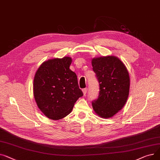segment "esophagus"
<instances>
[{"instance_id": "1", "label": "esophagus", "mask_w": 160, "mask_h": 160, "mask_svg": "<svg viewBox=\"0 0 160 160\" xmlns=\"http://www.w3.org/2000/svg\"><path fill=\"white\" fill-rule=\"evenodd\" d=\"M82 92H83V94L85 95L87 92V88H83L82 89Z\"/></svg>"}]
</instances>
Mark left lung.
Returning a JSON list of instances; mask_svg holds the SVG:
<instances>
[{
	"mask_svg": "<svg viewBox=\"0 0 160 160\" xmlns=\"http://www.w3.org/2000/svg\"><path fill=\"white\" fill-rule=\"evenodd\" d=\"M93 70L99 84L98 98L92 101V107L100 117L109 118L123 108L128 97V72L119 58L106 56L92 60Z\"/></svg>",
	"mask_w": 160,
	"mask_h": 160,
	"instance_id": "left-lung-1",
	"label": "left lung"
}]
</instances>
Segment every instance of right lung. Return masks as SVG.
<instances>
[{"label": "right lung", "instance_id": "add662e5", "mask_svg": "<svg viewBox=\"0 0 160 160\" xmlns=\"http://www.w3.org/2000/svg\"><path fill=\"white\" fill-rule=\"evenodd\" d=\"M72 58H55L42 63L33 79V95L42 113L52 120L68 115L83 96L78 78L70 69Z\"/></svg>", "mask_w": 160, "mask_h": 160}]
</instances>
